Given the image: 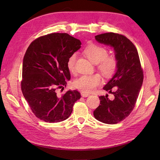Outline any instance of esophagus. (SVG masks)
<instances>
[{
	"label": "esophagus",
	"mask_w": 160,
	"mask_h": 160,
	"mask_svg": "<svg viewBox=\"0 0 160 160\" xmlns=\"http://www.w3.org/2000/svg\"><path fill=\"white\" fill-rule=\"evenodd\" d=\"M89 95H90L89 93H85V92H81V96L83 97V98H87V97H88Z\"/></svg>",
	"instance_id": "1"
}]
</instances>
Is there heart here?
<instances>
[{"label": "heart", "instance_id": "b5f03b06", "mask_svg": "<svg viewBox=\"0 0 160 160\" xmlns=\"http://www.w3.org/2000/svg\"><path fill=\"white\" fill-rule=\"evenodd\" d=\"M84 52L88 59L96 63L98 69L105 77L112 76L117 69L118 61L114 57L107 56L108 51L105 48L95 44H91L87 47ZM76 55H72L67 61V67L71 72L75 71V62ZM102 79L99 74L95 73L90 75H82L77 79L73 83L75 88L86 93L93 91L99 86Z\"/></svg>", "mask_w": 160, "mask_h": 160}]
</instances>
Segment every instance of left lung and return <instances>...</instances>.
<instances>
[{
    "mask_svg": "<svg viewBox=\"0 0 160 160\" xmlns=\"http://www.w3.org/2000/svg\"><path fill=\"white\" fill-rule=\"evenodd\" d=\"M95 38L101 44L113 48L118 67L112 78L103 87L114 99L110 100L108 94L99 97L100 105L93 115L101 122L116 124L126 118L135 107L143 83V70L136 47L127 37L108 32Z\"/></svg>",
    "mask_w": 160,
    "mask_h": 160,
    "instance_id": "obj_1",
    "label": "left lung"
}]
</instances>
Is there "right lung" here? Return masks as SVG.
Wrapping results in <instances>:
<instances>
[{"label": "right lung", "mask_w": 160, "mask_h": 160, "mask_svg": "<svg viewBox=\"0 0 160 160\" xmlns=\"http://www.w3.org/2000/svg\"><path fill=\"white\" fill-rule=\"evenodd\" d=\"M81 45L67 33H51L37 38L28 47L22 62L21 89L38 119L48 123L64 121L81 98L76 90L67 91L61 97L56 93L70 80L67 61Z\"/></svg>", "instance_id": "right-lung-1"}]
</instances>
